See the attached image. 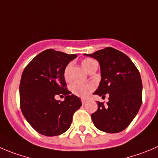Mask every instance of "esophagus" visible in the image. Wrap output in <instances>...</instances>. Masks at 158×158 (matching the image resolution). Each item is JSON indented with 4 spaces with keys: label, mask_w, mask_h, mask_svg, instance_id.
<instances>
[{
    "label": "esophagus",
    "mask_w": 158,
    "mask_h": 158,
    "mask_svg": "<svg viewBox=\"0 0 158 158\" xmlns=\"http://www.w3.org/2000/svg\"><path fill=\"white\" fill-rule=\"evenodd\" d=\"M86 102H87V101L85 100V99H81V103H82V105H85V103H86Z\"/></svg>",
    "instance_id": "34e87169"
}]
</instances>
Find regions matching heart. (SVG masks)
<instances>
[{
  "label": "heart",
  "instance_id": "heart-1",
  "mask_svg": "<svg viewBox=\"0 0 158 158\" xmlns=\"http://www.w3.org/2000/svg\"><path fill=\"white\" fill-rule=\"evenodd\" d=\"M98 65L97 62L94 60L91 59V58H86V59L83 60L82 61V66L84 68L89 71L93 67ZM70 64H67V67H65L64 70V77L66 80H69L70 78ZM96 88V85L93 82H90V83H74L71 85L70 87V90H71L72 93L75 95L78 96L81 98H86L89 95L90 93L92 91H94Z\"/></svg>",
  "mask_w": 158,
  "mask_h": 158
}]
</instances>
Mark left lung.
Returning <instances> with one entry per match:
<instances>
[{"label":"left lung","mask_w":158,"mask_h":158,"mask_svg":"<svg viewBox=\"0 0 158 158\" xmlns=\"http://www.w3.org/2000/svg\"><path fill=\"white\" fill-rule=\"evenodd\" d=\"M100 64L102 80L94 93L106 97L109 102H98V109L91 114L95 127L109 133L125 130L139 112L142 104V81L131 60L121 51L112 47L85 54Z\"/></svg>","instance_id":"left-lung-1"}]
</instances>
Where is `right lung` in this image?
I'll return each instance as SVG.
<instances>
[{
	"label": "right lung",
	"mask_w": 158,
	"mask_h": 158,
	"mask_svg": "<svg viewBox=\"0 0 158 158\" xmlns=\"http://www.w3.org/2000/svg\"><path fill=\"white\" fill-rule=\"evenodd\" d=\"M75 54L46 49L33 58L25 67L19 85L20 108L35 131L46 136H58L67 131L73 115L81 101L67 89L64 70ZM57 95L65 100H56Z\"/></svg>",
	"instance_id": "right-lung-1"
}]
</instances>
